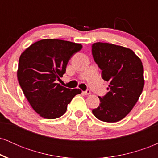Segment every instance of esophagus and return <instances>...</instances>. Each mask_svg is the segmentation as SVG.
<instances>
[{
	"instance_id": "1",
	"label": "esophagus",
	"mask_w": 158,
	"mask_h": 158,
	"mask_svg": "<svg viewBox=\"0 0 158 158\" xmlns=\"http://www.w3.org/2000/svg\"><path fill=\"white\" fill-rule=\"evenodd\" d=\"M82 93H83V94H85V95H89V94H90V90H85V91H83Z\"/></svg>"
}]
</instances>
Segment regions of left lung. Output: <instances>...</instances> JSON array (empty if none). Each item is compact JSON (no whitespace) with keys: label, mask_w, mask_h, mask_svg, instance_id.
<instances>
[{"label":"left lung","mask_w":158,"mask_h":158,"mask_svg":"<svg viewBox=\"0 0 158 158\" xmlns=\"http://www.w3.org/2000/svg\"><path fill=\"white\" fill-rule=\"evenodd\" d=\"M92 54L102 78L110 82L109 91L99 97L100 104L92 112L103 122H118L132 110L143 91L142 61L131 49L109 43H94Z\"/></svg>","instance_id":"left-lung-1"}]
</instances>
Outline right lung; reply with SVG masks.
I'll use <instances>...</instances> for the list:
<instances>
[{
  "label": "right lung",
  "mask_w": 158,
  "mask_h": 158,
  "mask_svg": "<svg viewBox=\"0 0 158 158\" xmlns=\"http://www.w3.org/2000/svg\"><path fill=\"white\" fill-rule=\"evenodd\" d=\"M82 45L59 39L36 41L21 53L17 76L20 86L30 106L45 119H56L67 110L68 105L80 89L61 86L59 80L68 62Z\"/></svg>",
  "instance_id": "right-lung-1"
}]
</instances>
